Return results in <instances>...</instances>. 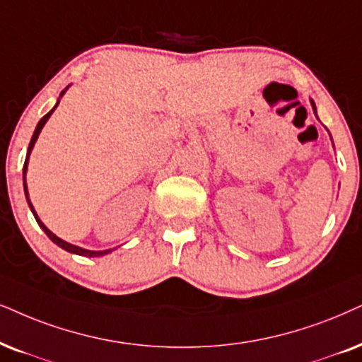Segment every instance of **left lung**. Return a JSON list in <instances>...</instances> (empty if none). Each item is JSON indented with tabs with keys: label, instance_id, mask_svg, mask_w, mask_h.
Here are the masks:
<instances>
[{
	"label": "left lung",
	"instance_id": "obj_1",
	"mask_svg": "<svg viewBox=\"0 0 362 362\" xmlns=\"http://www.w3.org/2000/svg\"><path fill=\"white\" fill-rule=\"evenodd\" d=\"M313 107H314V102H313ZM314 112H315V107H314Z\"/></svg>",
	"mask_w": 362,
	"mask_h": 362
}]
</instances>
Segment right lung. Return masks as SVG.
Instances as JSON below:
<instances>
[{
  "label": "right lung",
  "instance_id": "right-lung-1",
  "mask_svg": "<svg viewBox=\"0 0 362 362\" xmlns=\"http://www.w3.org/2000/svg\"><path fill=\"white\" fill-rule=\"evenodd\" d=\"M65 93V90L62 91V95ZM62 95H59V97H62ZM58 103H59V100H58ZM58 103L54 105V108L58 107ZM53 108V110H54ZM53 110L52 112H48L47 115H45L43 118H41V120L38 122V125H36V128H35V134H33V136H31V141H30V147H28V155H26V160H25V167H23V173H26V167H28V158H30V153H31V148H33V145H35V141H36V139H38V135H40V132H41V128H43V125L45 123H47V120L49 118V115H52L53 113ZM25 195H26V200H28V204H30V209H31V212H33V215H35V218H36V222H38V226L43 228L45 230V234H47L49 239H52L54 244L57 245H59L62 247V249H65V250H68V252H71V254H78V255H83V257H100V255H105V254H108V252H112V250H86V249H81V247H76V245H71V244H68V242H65V240H62L59 239V237H57L53 234L52 230H48L47 227H45V223L40 221L38 218V215H36V212H35V209H33V205H31V202H30V197H28V189H26V182H25Z\"/></svg>",
  "mask_w": 362,
  "mask_h": 362
}]
</instances>
